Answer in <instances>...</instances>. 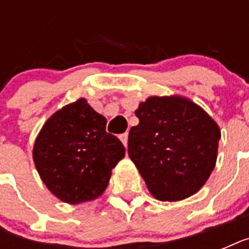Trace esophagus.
<instances>
[{
	"mask_svg": "<svg viewBox=\"0 0 249 249\" xmlns=\"http://www.w3.org/2000/svg\"><path fill=\"white\" fill-rule=\"evenodd\" d=\"M120 140H121V142H123V144H124L125 147H126V146H128V133H124V134H121Z\"/></svg>",
	"mask_w": 249,
	"mask_h": 249,
	"instance_id": "34e87169",
	"label": "esophagus"
}]
</instances>
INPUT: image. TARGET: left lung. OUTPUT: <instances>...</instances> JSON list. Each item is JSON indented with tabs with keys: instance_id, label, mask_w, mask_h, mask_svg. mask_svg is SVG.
Listing matches in <instances>:
<instances>
[{
	"instance_id": "8db88e82",
	"label": "left lung",
	"mask_w": 249,
	"mask_h": 249,
	"mask_svg": "<svg viewBox=\"0 0 249 249\" xmlns=\"http://www.w3.org/2000/svg\"><path fill=\"white\" fill-rule=\"evenodd\" d=\"M128 154L154 197L178 201L203 187L214 169L221 132L187 98L150 97L136 109Z\"/></svg>"
}]
</instances>
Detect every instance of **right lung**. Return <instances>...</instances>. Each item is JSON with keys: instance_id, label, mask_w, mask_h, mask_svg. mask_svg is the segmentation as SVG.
<instances>
[{"instance_id": "1", "label": "right lung", "mask_w": 249, "mask_h": 249, "mask_svg": "<svg viewBox=\"0 0 249 249\" xmlns=\"http://www.w3.org/2000/svg\"><path fill=\"white\" fill-rule=\"evenodd\" d=\"M106 125V117L80 98L49 117L38 133L33 161L46 187L64 203L101 196L111 170L125 156V147Z\"/></svg>"}]
</instances>
